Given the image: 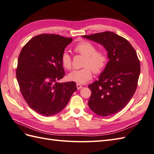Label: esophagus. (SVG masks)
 <instances>
[{"label": "esophagus", "mask_w": 154, "mask_h": 154, "mask_svg": "<svg viewBox=\"0 0 154 154\" xmlns=\"http://www.w3.org/2000/svg\"><path fill=\"white\" fill-rule=\"evenodd\" d=\"M77 88L78 90H79V89L83 88V86H82V85H81V84H79V83H77Z\"/></svg>", "instance_id": "1"}]
</instances>
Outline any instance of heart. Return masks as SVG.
<instances>
[{
    "mask_svg": "<svg viewBox=\"0 0 154 154\" xmlns=\"http://www.w3.org/2000/svg\"><path fill=\"white\" fill-rule=\"evenodd\" d=\"M96 46L88 41H81L74 47V51L85 56L83 67L80 69H75L68 75L70 81L78 83H85L92 77V71L94 73H101L108 62V56L103 51H96ZM61 62L64 68L71 69V58L68 52H64Z\"/></svg>",
    "mask_w": 154,
    "mask_h": 154,
    "instance_id": "b5f03b06",
    "label": "heart"
}]
</instances>
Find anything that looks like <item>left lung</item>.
<instances>
[{"label": "left lung", "mask_w": 154, "mask_h": 154, "mask_svg": "<svg viewBox=\"0 0 154 154\" xmlns=\"http://www.w3.org/2000/svg\"><path fill=\"white\" fill-rule=\"evenodd\" d=\"M83 37L102 45L109 59L98 80L88 86L91 91L88 106L100 116H112L124 108L133 96L140 73V61L130 42L113 32Z\"/></svg>", "instance_id": "1"}]
</instances>
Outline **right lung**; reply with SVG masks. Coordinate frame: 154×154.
Masks as SVG:
<instances>
[{
    "label": "right lung",
    "mask_w": 154,
    "mask_h": 154,
    "mask_svg": "<svg viewBox=\"0 0 154 154\" xmlns=\"http://www.w3.org/2000/svg\"><path fill=\"white\" fill-rule=\"evenodd\" d=\"M72 41L54 34L32 38L19 55L16 78L23 97L39 114L52 116L61 112L77 90L73 81L58 83L65 75L61 57Z\"/></svg>",
    "instance_id": "right-lung-1"
}]
</instances>
